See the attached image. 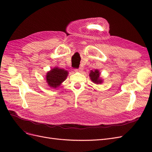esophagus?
<instances>
[{"label":"esophagus","mask_w":152,"mask_h":152,"mask_svg":"<svg viewBox=\"0 0 152 152\" xmlns=\"http://www.w3.org/2000/svg\"><path fill=\"white\" fill-rule=\"evenodd\" d=\"M82 71H83V68L82 67H80L78 69H75V72H82Z\"/></svg>","instance_id":"34e87169"}]
</instances>
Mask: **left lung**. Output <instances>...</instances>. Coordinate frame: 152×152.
<instances>
[{
  "mask_svg": "<svg viewBox=\"0 0 152 152\" xmlns=\"http://www.w3.org/2000/svg\"><path fill=\"white\" fill-rule=\"evenodd\" d=\"M99 76H100V72H99V70H91L89 73V77H90L91 80L93 81V82H94V83L96 84L102 83L103 80L102 79H101Z\"/></svg>",
  "mask_w": 152,
  "mask_h": 152,
  "instance_id": "1",
  "label": "left lung"
}]
</instances>
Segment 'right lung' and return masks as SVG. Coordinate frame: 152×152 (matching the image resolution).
<instances>
[{
    "label": "right lung",
    "instance_id": "add662e5",
    "mask_svg": "<svg viewBox=\"0 0 152 152\" xmlns=\"http://www.w3.org/2000/svg\"><path fill=\"white\" fill-rule=\"evenodd\" d=\"M68 75V71L58 67H55L47 73L46 82L50 87L56 88L65 80Z\"/></svg>",
    "mask_w": 152,
    "mask_h": 152
}]
</instances>
